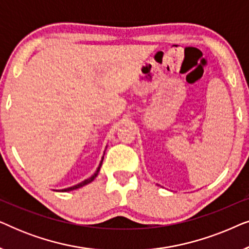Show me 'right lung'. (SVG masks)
Instances as JSON below:
<instances>
[{"mask_svg":"<svg viewBox=\"0 0 249 249\" xmlns=\"http://www.w3.org/2000/svg\"><path fill=\"white\" fill-rule=\"evenodd\" d=\"M103 159H104V158H102V161H101V163H100V165H98L97 170H96V171H95V173H94L93 176L90 177V178H88V179H86V180H84V181H81L80 183H78V185H76V186H72V187H69V188L62 189V192H70V190L78 189V188H80V187H83V186H85V185H87V183H89V182L93 181V180L97 177L98 172H100V169H101V166H102V162H103Z\"/></svg>","mask_w":249,"mask_h":249,"instance_id":"obj_1","label":"right lung"}]
</instances>
